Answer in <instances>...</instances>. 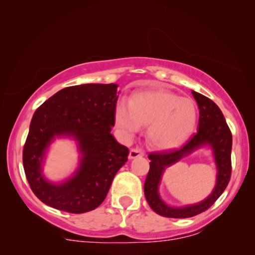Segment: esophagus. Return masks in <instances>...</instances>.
Wrapping results in <instances>:
<instances>
[{
	"label": "esophagus",
	"mask_w": 255,
	"mask_h": 255,
	"mask_svg": "<svg viewBox=\"0 0 255 255\" xmlns=\"http://www.w3.org/2000/svg\"><path fill=\"white\" fill-rule=\"evenodd\" d=\"M142 155H144V152H142V149L140 148H132L130 149V152H128V159L130 160L139 158V156H142Z\"/></svg>",
	"instance_id": "34e87169"
}]
</instances>
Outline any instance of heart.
<instances>
[{
  "label": "heart",
  "mask_w": 255,
  "mask_h": 255,
  "mask_svg": "<svg viewBox=\"0 0 255 255\" xmlns=\"http://www.w3.org/2000/svg\"><path fill=\"white\" fill-rule=\"evenodd\" d=\"M197 118L193 100L165 89L134 93L128 102H117L114 110L115 128L123 140H131L148 125V144L162 151L184 144L194 133Z\"/></svg>",
  "instance_id": "obj_1"
}]
</instances>
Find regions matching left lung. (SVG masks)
Wrapping results in <instances>:
<instances>
[{"instance_id":"8db88e82","label":"left lung","mask_w":255,"mask_h":255,"mask_svg":"<svg viewBox=\"0 0 255 255\" xmlns=\"http://www.w3.org/2000/svg\"><path fill=\"white\" fill-rule=\"evenodd\" d=\"M200 109L197 132L182 147L172 151L151 153L148 155L149 172L146 176L144 193L151 209L163 217L189 218L203 212L215 203L228 187L231 177V149L232 134L226 124L224 115L217 104L200 93L191 92ZM207 147L211 149L214 158L216 170V183L208 196L197 204L174 207L166 204L158 191L159 183L165 169L180 159L192 154L198 149Z\"/></svg>"}]
</instances>
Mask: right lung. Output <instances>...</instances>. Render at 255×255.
Listing matches in <instances>:
<instances>
[{
	"instance_id": "add662e5",
	"label": "right lung",
	"mask_w": 255,
	"mask_h": 255,
	"mask_svg": "<svg viewBox=\"0 0 255 255\" xmlns=\"http://www.w3.org/2000/svg\"><path fill=\"white\" fill-rule=\"evenodd\" d=\"M117 88L116 83L67 87L33 114L23 149V166L31 189L45 204L83 214L106 200L115 175L128 155V149L111 134ZM57 138L76 142L79 163L68 178L54 183L44 175L43 166Z\"/></svg>"
}]
</instances>
